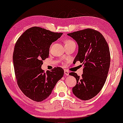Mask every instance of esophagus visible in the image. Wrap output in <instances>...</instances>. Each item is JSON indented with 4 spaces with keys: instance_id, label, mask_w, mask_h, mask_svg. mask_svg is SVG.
<instances>
[{
    "instance_id": "1",
    "label": "esophagus",
    "mask_w": 123,
    "mask_h": 123,
    "mask_svg": "<svg viewBox=\"0 0 123 123\" xmlns=\"http://www.w3.org/2000/svg\"><path fill=\"white\" fill-rule=\"evenodd\" d=\"M64 74L65 76H68L69 75V72L68 70H67L66 69H64Z\"/></svg>"
}]
</instances>
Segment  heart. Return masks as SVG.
Instances as JSON below:
<instances>
[{"label": "heart", "instance_id": "b5f03b06", "mask_svg": "<svg viewBox=\"0 0 123 123\" xmlns=\"http://www.w3.org/2000/svg\"><path fill=\"white\" fill-rule=\"evenodd\" d=\"M73 42H74V41H72V40H65V45H68V44H69V43H73Z\"/></svg>", "mask_w": 123, "mask_h": 123}]
</instances>
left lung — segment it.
Masks as SVG:
<instances>
[{"label":"left lung","instance_id":"1","mask_svg":"<svg viewBox=\"0 0 123 123\" xmlns=\"http://www.w3.org/2000/svg\"><path fill=\"white\" fill-rule=\"evenodd\" d=\"M67 35L78 45L73 63L80 61L83 65L82 77L74 72L69 73L77 80L72 91L77 98L88 100L100 92L106 80L110 64L108 44L101 33L90 28Z\"/></svg>","mask_w":123,"mask_h":123}]
</instances>
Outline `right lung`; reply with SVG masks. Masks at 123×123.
Returning <instances> with one entry per match:
<instances>
[{
  "instance_id": "obj_1",
  "label": "right lung",
  "mask_w": 123,
  "mask_h": 123,
  "mask_svg": "<svg viewBox=\"0 0 123 123\" xmlns=\"http://www.w3.org/2000/svg\"><path fill=\"white\" fill-rule=\"evenodd\" d=\"M62 34L33 27L26 30L15 45L13 60L18 85L27 97L35 101L48 98L63 76L64 70L60 67L46 73L41 69L43 61L49 57L50 45Z\"/></svg>"
}]
</instances>
